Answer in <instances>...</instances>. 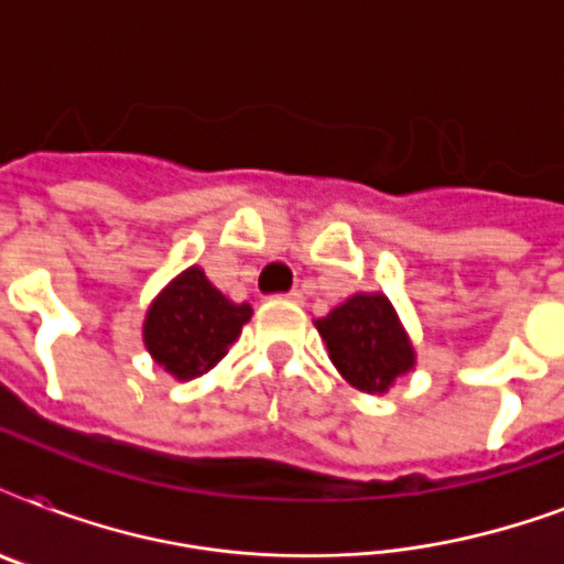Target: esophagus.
Instances as JSON below:
<instances>
[{"label":"esophagus","mask_w":564,"mask_h":564,"mask_svg":"<svg viewBox=\"0 0 564 564\" xmlns=\"http://www.w3.org/2000/svg\"><path fill=\"white\" fill-rule=\"evenodd\" d=\"M283 299L292 301V304H301V301H304V295H301L299 290H292V292H286V295H283Z\"/></svg>","instance_id":"esophagus-1"}]
</instances>
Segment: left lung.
Segmentation results:
<instances>
[{
	"instance_id": "obj_1",
	"label": "left lung",
	"mask_w": 564,
	"mask_h": 564,
	"mask_svg": "<svg viewBox=\"0 0 564 564\" xmlns=\"http://www.w3.org/2000/svg\"><path fill=\"white\" fill-rule=\"evenodd\" d=\"M336 371L366 394H386L415 369V348L398 310L383 292H354L325 318H316Z\"/></svg>"
}]
</instances>
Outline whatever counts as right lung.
<instances>
[{
    "label": "right lung",
    "instance_id": "1",
    "mask_svg": "<svg viewBox=\"0 0 564 564\" xmlns=\"http://www.w3.org/2000/svg\"><path fill=\"white\" fill-rule=\"evenodd\" d=\"M251 313L254 310L246 301L237 304L221 295L202 265H189L145 310V351L166 375L187 383L207 375L228 354Z\"/></svg>",
    "mask_w": 564,
    "mask_h": 564
}]
</instances>
